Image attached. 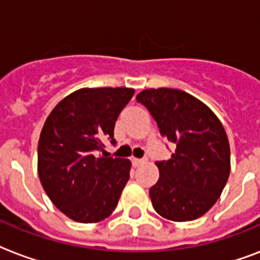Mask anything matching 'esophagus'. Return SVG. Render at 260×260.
I'll return each mask as SVG.
<instances>
[{"label":"esophagus","mask_w":260,"mask_h":260,"mask_svg":"<svg viewBox=\"0 0 260 260\" xmlns=\"http://www.w3.org/2000/svg\"><path fill=\"white\" fill-rule=\"evenodd\" d=\"M146 160L144 159H139V158H132V163H134V166H140L142 163H144Z\"/></svg>","instance_id":"esophagus-1"}]
</instances>
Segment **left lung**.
<instances>
[{
	"label": "left lung",
	"instance_id": "1",
	"mask_svg": "<svg viewBox=\"0 0 260 260\" xmlns=\"http://www.w3.org/2000/svg\"><path fill=\"white\" fill-rule=\"evenodd\" d=\"M138 102L150 110L159 132L177 148L156 162L159 179L150 189L156 213L171 221H191L216 204L231 171L224 126L208 106L177 89L143 90Z\"/></svg>",
	"mask_w": 260,
	"mask_h": 260
}]
</instances>
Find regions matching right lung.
<instances>
[{
	"label": "right lung",
	"mask_w": 260,
	"mask_h": 260,
	"mask_svg": "<svg viewBox=\"0 0 260 260\" xmlns=\"http://www.w3.org/2000/svg\"><path fill=\"white\" fill-rule=\"evenodd\" d=\"M129 87L79 89L55 106L43 126L38 173L56 208L78 222L109 217L129 179L131 162L97 155L113 138L118 114L134 95Z\"/></svg>",
	"instance_id": "add662e5"
}]
</instances>
